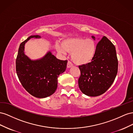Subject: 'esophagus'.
Listing matches in <instances>:
<instances>
[{"instance_id":"1","label":"esophagus","mask_w":133,"mask_h":133,"mask_svg":"<svg viewBox=\"0 0 133 133\" xmlns=\"http://www.w3.org/2000/svg\"><path fill=\"white\" fill-rule=\"evenodd\" d=\"M72 66H73V64L72 63V62H71V61H69L67 62V68H70V67H71Z\"/></svg>"}]
</instances>
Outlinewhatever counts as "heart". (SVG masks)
<instances>
[{
  "label": "heart",
  "mask_w": 133,
  "mask_h": 133,
  "mask_svg": "<svg viewBox=\"0 0 133 133\" xmlns=\"http://www.w3.org/2000/svg\"><path fill=\"white\" fill-rule=\"evenodd\" d=\"M61 46L56 45L59 54L64 55L66 51L71 54L73 62L77 65L89 63L92 61L96 50V44L92 39L71 38L62 41Z\"/></svg>",
  "instance_id": "heart-1"
}]
</instances>
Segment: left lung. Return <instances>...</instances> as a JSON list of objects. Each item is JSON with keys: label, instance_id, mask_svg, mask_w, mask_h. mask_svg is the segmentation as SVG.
<instances>
[{"label": "left lung", "instance_id": "obj_1", "mask_svg": "<svg viewBox=\"0 0 133 133\" xmlns=\"http://www.w3.org/2000/svg\"><path fill=\"white\" fill-rule=\"evenodd\" d=\"M78 67L81 75L78 83L82 92L89 96L103 94L111 86L117 73L118 61L114 45L104 36L96 45L92 61Z\"/></svg>", "mask_w": 133, "mask_h": 133}]
</instances>
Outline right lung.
<instances>
[{
	"label": "right lung",
	"mask_w": 133,
	"mask_h": 133,
	"mask_svg": "<svg viewBox=\"0 0 133 133\" xmlns=\"http://www.w3.org/2000/svg\"><path fill=\"white\" fill-rule=\"evenodd\" d=\"M32 38H40L41 36H30L19 45L16 59L17 74L28 92L37 98L47 97L56 90L57 78L66 70L67 60L58 59L51 52L39 59L31 60L24 51L25 43Z\"/></svg>",
	"instance_id": "add662e5"
}]
</instances>
